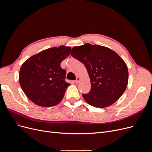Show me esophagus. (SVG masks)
Here are the masks:
<instances>
[{"label":"esophagus","instance_id":"obj_1","mask_svg":"<svg viewBox=\"0 0 152 152\" xmlns=\"http://www.w3.org/2000/svg\"><path fill=\"white\" fill-rule=\"evenodd\" d=\"M80 78L79 77H76V80L75 81V83L77 84L79 82H80Z\"/></svg>","mask_w":152,"mask_h":152}]
</instances>
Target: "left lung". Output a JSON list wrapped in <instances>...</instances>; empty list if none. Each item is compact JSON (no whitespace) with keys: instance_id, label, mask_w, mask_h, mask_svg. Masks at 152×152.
I'll return each instance as SVG.
<instances>
[{"instance_id":"left-lung-1","label":"left lung","mask_w":152,"mask_h":152,"mask_svg":"<svg viewBox=\"0 0 152 152\" xmlns=\"http://www.w3.org/2000/svg\"><path fill=\"white\" fill-rule=\"evenodd\" d=\"M71 55L87 69L91 88L83 97L89 104L106 107L121 97L128 84L129 72L127 64L115 51L102 46L86 43L73 47Z\"/></svg>"}]
</instances>
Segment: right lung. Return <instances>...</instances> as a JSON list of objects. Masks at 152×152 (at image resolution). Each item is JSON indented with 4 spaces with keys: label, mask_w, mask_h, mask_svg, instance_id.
Instances as JSON below:
<instances>
[{
    "label": "right lung",
    "mask_w": 152,
    "mask_h": 152,
    "mask_svg": "<svg viewBox=\"0 0 152 152\" xmlns=\"http://www.w3.org/2000/svg\"><path fill=\"white\" fill-rule=\"evenodd\" d=\"M71 48L60 46L45 50L22 65L19 83L25 95L35 104L51 107L60 103L70 85L65 81L66 71L60 66Z\"/></svg>",
    "instance_id": "1"
}]
</instances>
